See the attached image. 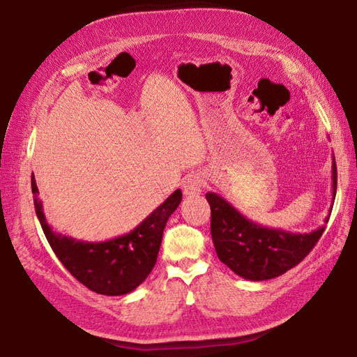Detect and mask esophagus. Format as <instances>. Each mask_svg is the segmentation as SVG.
Wrapping results in <instances>:
<instances>
[{
	"label": "esophagus",
	"mask_w": 357,
	"mask_h": 357,
	"mask_svg": "<svg viewBox=\"0 0 357 357\" xmlns=\"http://www.w3.org/2000/svg\"><path fill=\"white\" fill-rule=\"evenodd\" d=\"M204 188V179L199 174H188L183 181V190L185 196H195L199 195Z\"/></svg>",
	"instance_id": "obj_1"
}]
</instances>
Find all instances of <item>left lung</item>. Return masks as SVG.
I'll use <instances>...</instances> for the list:
<instances>
[{
	"mask_svg": "<svg viewBox=\"0 0 357 357\" xmlns=\"http://www.w3.org/2000/svg\"><path fill=\"white\" fill-rule=\"evenodd\" d=\"M331 169L335 201L337 188L335 156ZM206 198L211 210L210 229L218 257L238 276L248 280H267L284 275L312 252L325 230L324 225L304 234L268 229L250 221L222 196L208 192ZM328 219L330 216L325 218V222Z\"/></svg>",
	"mask_w": 357,
	"mask_h": 357,
	"instance_id": "1",
	"label": "left lung"
}]
</instances>
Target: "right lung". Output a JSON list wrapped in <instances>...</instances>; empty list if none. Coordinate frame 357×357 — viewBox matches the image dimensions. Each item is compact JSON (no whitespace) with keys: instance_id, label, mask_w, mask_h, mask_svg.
Masks as SVG:
<instances>
[{"instance_id":"right-lung-1","label":"right lung","mask_w":357,"mask_h":357,"mask_svg":"<svg viewBox=\"0 0 357 357\" xmlns=\"http://www.w3.org/2000/svg\"><path fill=\"white\" fill-rule=\"evenodd\" d=\"M32 193L36 216L58 259L89 290L105 296L127 294L146 280L156 264L165 224L183 199L178 188L130 233L104 242H87L52 230L33 174Z\"/></svg>"}]
</instances>
